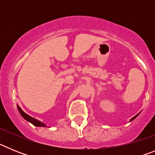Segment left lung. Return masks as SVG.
Masks as SVG:
<instances>
[{
  "label": "left lung",
  "mask_w": 155,
  "mask_h": 155,
  "mask_svg": "<svg viewBox=\"0 0 155 155\" xmlns=\"http://www.w3.org/2000/svg\"><path fill=\"white\" fill-rule=\"evenodd\" d=\"M139 114H140V113H138V114H137V115H136V116H134V117H133V118H132V119H131V120H130V122H131V121H132V120H134V119L136 118L137 116H138V115H139Z\"/></svg>",
  "instance_id": "obj_1"
}]
</instances>
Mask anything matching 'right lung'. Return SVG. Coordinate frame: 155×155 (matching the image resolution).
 <instances>
[{
  "label": "right lung",
  "mask_w": 155,
  "mask_h": 155,
  "mask_svg": "<svg viewBox=\"0 0 155 155\" xmlns=\"http://www.w3.org/2000/svg\"><path fill=\"white\" fill-rule=\"evenodd\" d=\"M17 107H18V112L19 113L21 114V116H22L23 118L25 119V120H26V121L29 122V123H31V124H33L34 126H35V127H46V125L45 124H43L42 122L39 121V120H36V119L33 118V117H31V116H28V114H26V113H25L24 111L22 110V109L20 108V106H19L18 105H17Z\"/></svg>",
  "instance_id": "add662e5"
}]
</instances>
